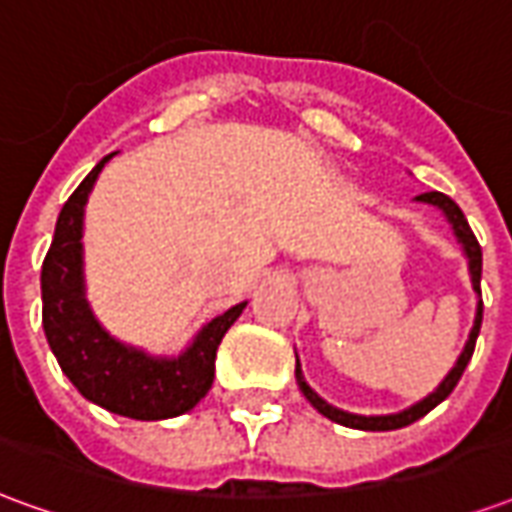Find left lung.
Listing matches in <instances>:
<instances>
[{"mask_svg":"<svg viewBox=\"0 0 512 512\" xmlns=\"http://www.w3.org/2000/svg\"><path fill=\"white\" fill-rule=\"evenodd\" d=\"M417 202H425V205H433L436 211L444 213V219L450 224L452 235H455V241L461 246L463 257H466V263H469V279H472V290L477 293V310H474V323H472V332H469V340L463 345L461 356L455 359V365L447 376L441 378V384L430 392L428 397H422L417 400L414 406L403 408V411H395V414H354V411H345V408L332 406L329 400H323L310 384H307V378L301 373L299 365V356H296V384H299L301 395L307 397L312 403V408H318L323 417L332 419L337 425H345V428H356V430H397V428H406L411 422H417L419 417H425L430 408H436L444 400V397L450 395L455 384L461 381L463 370L469 365V359L474 354V343H477V334H480V323H483V296H480V277H483V252H480V244H477V238H474L472 227L466 222V216L463 211L455 205V202L447 197V194H441V191H425V194H419L414 197Z\"/></svg>","mask_w":512,"mask_h":512,"instance_id":"8db88e82","label":"left lung"}]
</instances>
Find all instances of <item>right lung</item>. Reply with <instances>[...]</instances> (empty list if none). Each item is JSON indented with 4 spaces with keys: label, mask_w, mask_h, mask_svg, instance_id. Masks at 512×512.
<instances>
[{
    "label": "right lung",
    "mask_w": 512,
    "mask_h": 512,
    "mask_svg": "<svg viewBox=\"0 0 512 512\" xmlns=\"http://www.w3.org/2000/svg\"><path fill=\"white\" fill-rule=\"evenodd\" d=\"M115 156L109 153L101 158L62 205L54 241L40 271L43 329L62 373L90 403L145 422L180 417L208 395L219 343L244 312L246 301L205 323L175 356L147 354L145 348L109 334L87 301L82 238L84 205L101 169Z\"/></svg>",
    "instance_id": "right-lung-1"
}]
</instances>
